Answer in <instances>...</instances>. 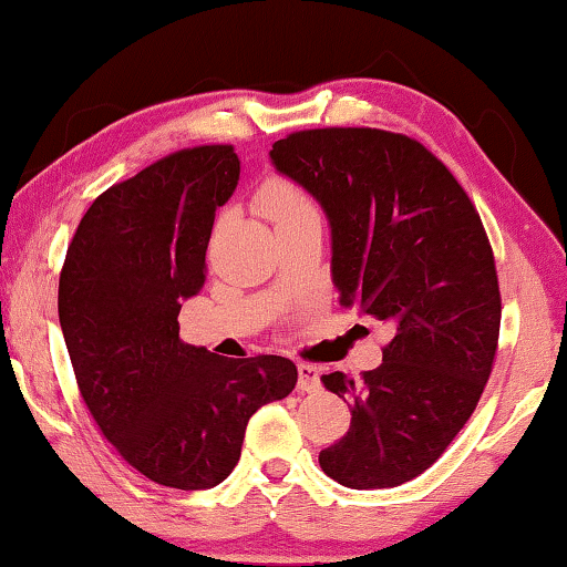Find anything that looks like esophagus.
<instances>
[{"label": "esophagus", "instance_id": "esophagus-1", "mask_svg": "<svg viewBox=\"0 0 567 567\" xmlns=\"http://www.w3.org/2000/svg\"><path fill=\"white\" fill-rule=\"evenodd\" d=\"M299 390L301 393H317L319 390V368L301 362L299 364Z\"/></svg>", "mask_w": 567, "mask_h": 567}]
</instances>
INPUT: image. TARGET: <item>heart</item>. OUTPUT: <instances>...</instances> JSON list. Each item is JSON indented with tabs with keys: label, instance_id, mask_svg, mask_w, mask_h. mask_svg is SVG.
Masks as SVG:
<instances>
[{
	"label": "heart",
	"instance_id": "b5f03b06",
	"mask_svg": "<svg viewBox=\"0 0 567 567\" xmlns=\"http://www.w3.org/2000/svg\"><path fill=\"white\" fill-rule=\"evenodd\" d=\"M260 210L271 217L274 225L293 220V217L317 215L311 197L303 195L299 187H293L286 179H271L260 189Z\"/></svg>",
	"mask_w": 567,
	"mask_h": 567
}]
</instances>
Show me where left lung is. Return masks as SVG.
Wrapping results in <instances>:
<instances>
[{"mask_svg": "<svg viewBox=\"0 0 567 567\" xmlns=\"http://www.w3.org/2000/svg\"><path fill=\"white\" fill-rule=\"evenodd\" d=\"M271 164L327 215L339 301L393 334L360 382L321 374L352 423L319 466L350 489L411 482L464 429L492 372L502 303L484 225L454 174L403 134L311 128L276 142Z\"/></svg>", "mask_w": 567, "mask_h": 567, "instance_id": "8db88e82", "label": "left lung"}]
</instances>
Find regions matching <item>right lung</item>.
I'll return each mask as SVG.
<instances>
[{
  "mask_svg": "<svg viewBox=\"0 0 567 567\" xmlns=\"http://www.w3.org/2000/svg\"><path fill=\"white\" fill-rule=\"evenodd\" d=\"M238 179L233 146L164 156L95 199L60 274V327L85 405L136 472L172 489L225 482L250 415L299 378L286 357L225 360L179 339L182 303L207 278L215 213Z\"/></svg>",
  "mask_w": 567,
  "mask_h": 567,
  "instance_id": "1",
  "label": "right lung"
}]
</instances>
